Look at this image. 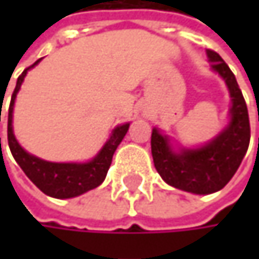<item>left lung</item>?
I'll return each instance as SVG.
<instances>
[{
	"instance_id": "8db88e82",
	"label": "left lung",
	"mask_w": 259,
	"mask_h": 259,
	"mask_svg": "<svg viewBox=\"0 0 259 259\" xmlns=\"http://www.w3.org/2000/svg\"><path fill=\"white\" fill-rule=\"evenodd\" d=\"M211 69L218 72L228 87L231 96V120L213 141L199 148H183L176 153L168 136L153 129L151 154L160 177L169 186L184 192L208 195L221 190L238 169L250 141V124L244 97L235 76L222 57L207 49Z\"/></svg>"
}]
</instances>
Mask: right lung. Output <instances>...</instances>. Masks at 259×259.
<instances>
[{
    "instance_id": "right-lung-1",
    "label": "right lung",
    "mask_w": 259,
    "mask_h": 259,
    "mask_svg": "<svg viewBox=\"0 0 259 259\" xmlns=\"http://www.w3.org/2000/svg\"><path fill=\"white\" fill-rule=\"evenodd\" d=\"M40 60H37L32 66H29L22 72V75L18 78L16 88L12 94L10 106H9V121H7V139H9V147L10 151L15 157V160L19 163L22 171L26 174V177L32 181L43 193L52 198H73L79 196L97 186H100L111 166L112 156L126 136L129 130V123L121 124L115 127L111 138L106 141L103 148L99 151V154L91 159L87 163H54V162H46L41 160L29 153L19 145V142L15 138L13 133V106H15V99L16 94L24 82V78L26 76V72L32 69L35 64H38ZM1 117V109H0ZM1 120V118H0ZM1 141V139H0Z\"/></svg>"
}]
</instances>
